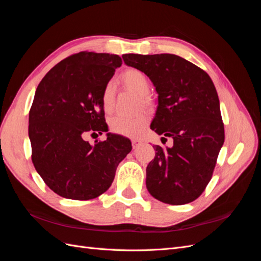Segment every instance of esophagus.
<instances>
[{"label": "esophagus", "mask_w": 261, "mask_h": 261, "mask_svg": "<svg viewBox=\"0 0 261 261\" xmlns=\"http://www.w3.org/2000/svg\"><path fill=\"white\" fill-rule=\"evenodd\" d=\"M132 143H133V148L135 149V148H137L139 145H141V143H143V141H141L140 139H134V140L132 141Z\"/></svg>", "instance_id": "esophagus-1"}]
</instances>
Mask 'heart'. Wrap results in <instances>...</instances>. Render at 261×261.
<instances>
[{"instance_id": "heart-1", "label": "heart", "mask_w": 261, "mask_h": 261, "mask_svg": "<svg viewBox=\"0 0 261 261\" xmlns=\"http://www.w3.org/2000/svg\"><path fill=\"white\" fill-rule=\"evenodd\" d=\"M123 85L141 97L144 106H149L150 100L147 97L150 92V82L148 77L136 68H128L121 75ZM101 101L106 112H111L114 106V87L112 83H108L102 91ZM149 122L147 114H141L136 117H126L117 115L110 122V128L115 134L123 136L137 137L144 132Z\"/></svg>"}]
</instances>
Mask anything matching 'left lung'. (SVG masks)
Instances as JSON below:
<instances>
[{"label": "left lung", "mask_w": 261, "mask_h": 261, "mask_svg": "<svg viewBox=\"0 0 261 261\" xmlns=\"http://www.w3.org/2000/svg\"><path fill=\"white\" fill-rule=\"evenodd\" d=\"M122 58L155 87L158 107L150 128L173 139L172 148H154L146 169L148 192L164 203L192 202L210 181L224 143L216 87L204 70L175 54Z\"/></svg>", "instance_id": "8db88e82"}]
</instances>
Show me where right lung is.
Masks as SVG:
<instances>
[{
    "mask_svg": "<svg viewBox=\"0 0 261 261\" xmlns=\"http://www.w3.org/2000/svg\"><path fill=\"white\" fill-rule=\"evenodd\" d=\"M121 65L116 54L80 52L58 63L37 87L29 111L31 159L44 183L64 198L89 200L107 192L130 152V140L115 134L93 146L84 139L109 130L101 96Z\"/></svg>",
    "mask_w": 261,
    "mask_h": 261,
    "instance_id": "add662e5",
    "label": "right lung"
}]
</instances>
